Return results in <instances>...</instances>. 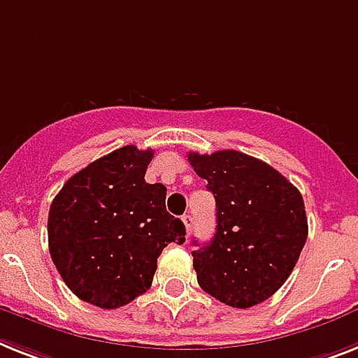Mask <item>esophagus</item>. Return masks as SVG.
<instances>
[{"mask_svg": "<svg viewBox=\"0 0 358 358\" xmlns=\"http://www.w3.org/2000/svg\"><path fill=\"white\" fill-rule=\"evenodd\" d=\"M182 223H185V227H186V232L190 234L192 229H194V215H192V214L182 215Z\"/></svg>", "mask_w": 358, "mask_h": 358, "instance_id": "34e87169", "label": "esophagus"}]
</instances>
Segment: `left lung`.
I'll list each match as a JSON object with an SVG mask.
<instances>
[{"instance_id":"8db88e82","label":"left lung","mask_w":358,"mask_h":358,"mask_svg":"<svg viewBox=\"0 0 358 358\" xmlns=\"http://www.w3.org/2000/svg\"><path fill=\"white\" fill-rule=\"evenodd\" d=\"M215 199V234L197 245V283L230 307L258 306L282 287L307 239L302 194L267 162L236 150L188 153Z\"/></svg>"}]
</instances>
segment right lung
<instances>
[{"instance_id":"1","label":"right lung","mask_w":358,"mask_h":358,"mask_svg":"<svg viewBox=\"0 0 358 358\" xmlns=\"http://www.w3.org/2000/svg\"><path fill=\"white\" fill-rule=\"evenodd\" d=\"M153 150L122 146L96 159L52 199L47 234L52 264L80 300L117 309L150 289L168 243L185 225L166 212V186L144 173Z\"/></svg>"}]
</instances>
